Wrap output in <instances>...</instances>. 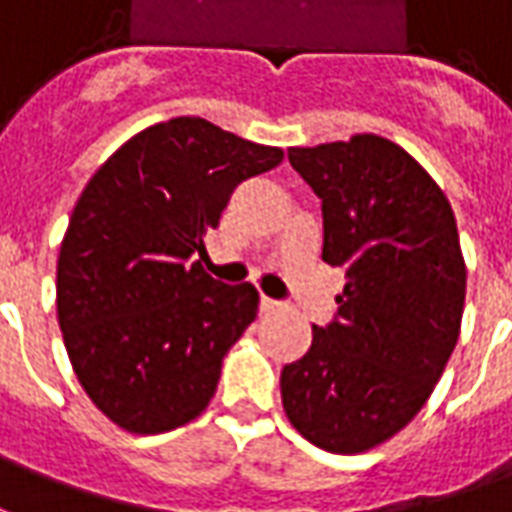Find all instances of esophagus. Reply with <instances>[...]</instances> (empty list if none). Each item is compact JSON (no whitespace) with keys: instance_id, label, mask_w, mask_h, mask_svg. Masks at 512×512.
<instances>
[{"instance_id":"obj_1","label":"esophagus","mask_w":512,"mask_h":512,"mask_svg":"<svg viewBox=\"0 0 512 512\" xmlns=\"http://www.w3.org/2000/svg\"><path fill=\"white\" fill-rule=\"evenodd\" d=\"M282 302H277V299H271V296H260V310L263 313H274V310H280Z\"/></svg>"}]
</instances>
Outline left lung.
Instances as JSON below:
<instances>
[{
    "label": "left lung",
    "mask_w": 512,
    "mask_h": 512,
    "mask_svg": "<svg viewBox=\"0 0 512 512\" xmlns=\"http://www.w3.org/2000/svg\"><path fill=\"white\" fill-rule=\"evenodd\" d=\"M288 160L321 199L330 266L346 268L338 313L282 368L285 416L335 455L407 427L455 352L466 263L438 182L380 135L293 146Z\"/></svg>",
    "instance_id": "8db88e82"
}]
</instances>
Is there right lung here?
Masks as SVG:
<instances>
[{"instance_id":"add662e5","label":"right lung","mask_w":512,"mask_h":512,"mask_svg":"<svg viewBox=\"0 0 512 512\" xmlns=\"http://www.w3.org/2000/svg\"><path fill=\"white\" fill-rule=\"evenodd\" d=\"M280 163L277 146L180 116L132 135L85 185L57 257V321L77 380L121 430L169 432L210 405L260 296L193 257L232 191Z\"/></svg>"}]
</instances>
